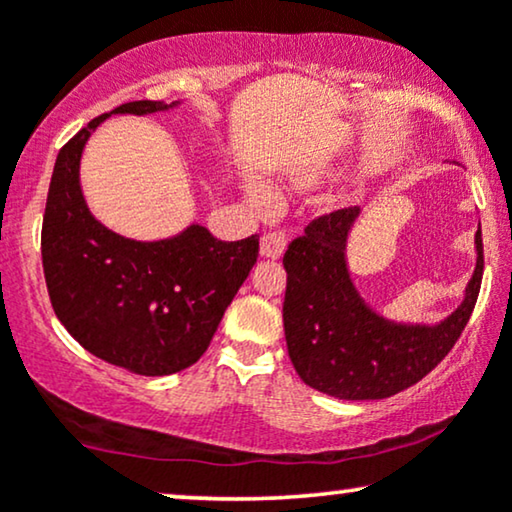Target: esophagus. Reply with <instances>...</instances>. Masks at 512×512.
<instances>
[{
    "label": "esophagus",
    "instance_id": "esophagus-1",
    "mask_svg": "<svg viewBox=\"0 0 512 512\" xmlns=\"http://www.w3.org/2000/svg\"><path fill=\"white\" fill-rule=\"evenodd\" d=\"M286 242H289L286 230H270V233H265L261 240V254L265 258H279L284 254Z\"/></svg>",
    "mask_w": 512,
    "mask_h": 512
}]
</instances>
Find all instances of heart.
<instances>
[{
    "label": "heart",
    "instance_id": "b5f03b06",
    "mask_svg": "<svg viewBox=\"0 0 512 512\" xmlns=\"http://www.w3.org/2000/svg\"><path fill=\"white\" fill-rule=\"evenodd\" d=\"M251 200L256 202V207H270V202H272V195L265 191L263 186H254L251 188Z\"/></svg>",
    "mask_w": 512,
    "mask_h": 512
}]
</instances>
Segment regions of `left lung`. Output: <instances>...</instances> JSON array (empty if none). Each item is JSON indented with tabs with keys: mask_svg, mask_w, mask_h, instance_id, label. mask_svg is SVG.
I'll use <instances>...</instances> for the list:
<instances>
[{
	"mask_svg": "<svg viewBox=\"0 0 512 512\" xmlns=\"http://www.w3.org/2000/svg\"><path fill=\"white\" fill-rule=\"evenodd\" d=\"M359 207L321 214L284 254V333L293 368L312 389L342 401H377L412 387L450 354L478 300L485 251L464 303L438 326H403L363 303L349 279L345 244Z\"/></svg>",
	"mask_w": 512,
	"mask_h": 512,
	"instance_id": "left-lung-1",
	"label": "left lung"
}]
</instances>
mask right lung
Here are the masks:
<instances>
[{
	"label": "right lung",
	"mask_w": 512,
	"mask_h": 512,
	"mask_svg": "<svg viewBox=\"0 0 512 512\" xmlns=\"http://www.w3.org/2000/svg\"><path fill=\"white\" fill-rule=\"evenodd\" d=\"M163 102H125L111 114H153ZM102 114L62 146L41 223L48 298L83 349L139 375H172L207 352L258 258V235L223 242L202 226L172 240L135 242L93 219L79 160Z\"/></svg>",
	"instance_id": "1"
}]
</instances>
